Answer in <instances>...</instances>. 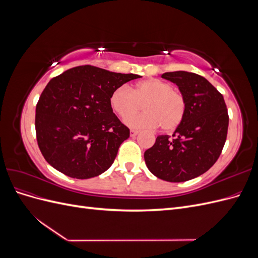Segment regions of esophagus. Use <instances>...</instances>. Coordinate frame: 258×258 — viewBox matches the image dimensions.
Here are the masks:
<instances>
[{"label":"esophagus","instance_id":"esophagus-1","mask_svg":"<svg viewBox=\"0 0 258 258\" xmlns=\"http://www.w3.org/2000/svg\"><path fill=\"white\" fill-rule=\"evenodd\" d=\"M139 130H135V129H131L130 130V136L131 137H136V136H138L139 135Z\"/></svg>","mask_w":258,"mask_h":258}]
</instances>
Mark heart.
Here are the masks:
<instances>
[{"instance_id": "b5f03b06", "label": "heart", "mask_w": 258, "mask_h": 258, "mask_svg": "<svg viewBox=\"0 0 258 258\" xmlns=\"http://www.w3.org/2000/svg\"><path fill=\"white\" fill-rule=\"evenodd\" d=\"M147 112L137 116L132 115L142 109ZM113 111L134 128H156L172 131L182 123L186 113V100L183 93L163 80L148 79L138 83L134 88L122 85L111 95Z\"/></svg>"}]
</instances>
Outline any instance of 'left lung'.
Listing matches in <instances>:
<instances>
[{
    "instance_id": "8db88e82",
    "label": "left lung",
    "mask_w": 258,
    "mask_h": 258,
    "mask_svg": "<svg viewBox=\"0 0 258 258\" xmlns=\"http://www.w3.org/2000/svg\"><path fill=\"white\" fill-rule=\"evenodd\" d=\"M161 77L177 85L186 100V113L172 137L158 136L144 159L158 178L185 182L207 172L220 157L229 116L223 95L205 77L185 71Z\"/></svg>"
}]
</instances>
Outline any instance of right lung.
<instances>
[{"label": "right lung", "instance_id": "add662e5", "mask_svg": "<svg viewBox=\"0 0 258 258\" xmlns=\"http://www.w3.org/2000/svg\"><path fill=\"white\" fill-rule=\"evenodd\" d=\"M139 77L81 66L51 79L35 110L36 141L45 160L61 173L81 179L110 168L130 136L113 113L111 95Z\"/></svg>", "mask_w": 258, "mask_h": 258}]
</instances>
